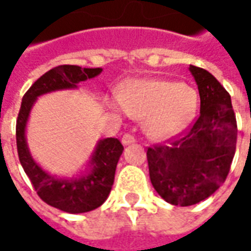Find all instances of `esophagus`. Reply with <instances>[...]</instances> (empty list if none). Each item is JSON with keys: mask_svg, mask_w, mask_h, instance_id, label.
Segmentation results:
<instances>
[{"mask_svg": "<svg viewBox=\"0 0 251 251\" xmlns=\"http://www.w3.org/2000/svg\"><path fill=\"white\" fill-rule=\"evenodd\" d=\"M133 142H136V137L133 134H124V137H122V144L124 145H130Z\"/></svg>", "mask_w": 251, "mask_h": 251, "instance_id": "34e87169", "label": "esophagus"}]
</instances>
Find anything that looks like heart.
I'll use <instances>...</instances> for the list:
<instances>
[{
	"label": "heart",
	"instance_id": "1",
	"mask_svg": "<svg viewBox=\"0 0 251 251\" xmlns=\"http://www.w3.org/2000/svg\"><path fill=\"white\" fill-rule=\"evenodd\" d=\"M111 107L136 118H145L147 131L168 140L184 130L198 109V93L187 84L169 80L133 79L118 93Z\"/></svg>",
	"mask_w": 251,
	"mask_h": 251
}]
</instances>
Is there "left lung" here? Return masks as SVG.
Listing matches in <instances>:
<instances>
[{"label": "left lung", "instance_id": "left-lung-1", "mask_svg": "<svg viewBox=\"0 0 251 251\" xmlns=\"http://www.w3.org/2000/svg\"><path fill=\"white\" fill-rule=\"evenodd\" d=\"M200 95V114L168 144L148 148L152 185L165 201L192 205L210 198L226 180L237 145L231 97L214 75L189 66Z\"/></svg>", "mask_w": 251, "mask_h": 251}]
</instances>
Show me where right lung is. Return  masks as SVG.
I'll return each mask as SVG.
<instances>
[{"label":"right lung","mask_w":251,"mask_h":251,"mask_svg":"<svg viewBox=\"0 0 251 251\" xmlns=\"http://www.w3.org/2000/svg\"><path fill=\"white\" fill-rule=\"evenodd\" d=\"M102 68H82L70 64L52 68L25 93L17 117V152L25 174L47 204L68 214L88 212L103 204L114 183L115 168L124 152L122 144L117 138L99 140L83 172L72 177H57L41 168L32 157L25 131L30 110L39 97L53 91L77 88L79 83L98 76Z\"/></svg>","instance_id":"1"}]
</instances>
